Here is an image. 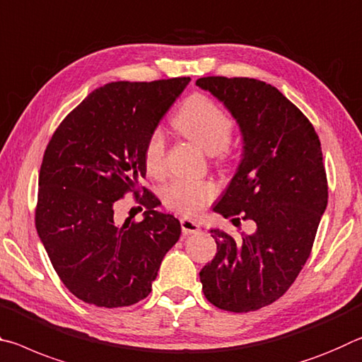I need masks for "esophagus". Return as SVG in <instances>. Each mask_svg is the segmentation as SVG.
<instances>
[{
    "mask_svg": "<svg viewBox=\"0 0 362 362\" xmlns=\"http://www.w3.org/2000/svg\"><path fill=\"white\" fill-rule=\"evenodd\" d=\"M181 229H182V234H195V233H199V230H200V226L194 220H189V218H182Z\"/></svg>",
    "mask_w": 362,
    "mask_h": 362,
    "instance_id": "esophagus-1",
    "label": "esophagus"
}]
</instances>
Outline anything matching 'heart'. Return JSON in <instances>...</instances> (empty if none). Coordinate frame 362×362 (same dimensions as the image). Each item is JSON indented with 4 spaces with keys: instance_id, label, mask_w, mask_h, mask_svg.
<instances>
[{
    "instance_id": "heart-1",
    "label": "heart",
    "mask_w": 362,
    "mask_h": 362,
    "mask_svg": "<svg viewBox=\"0 0 362 362\" xmlns=\"http://www.w3.org/2000/svg\"><path fill=\"white\" fill-rule=\"evenodd\" d=\"M173 127L186 139L200 147L209 156H216L229 144L234 122L226 110L202 94L187 99L173 118ZM165 144L158 132L152 133L146 146V167L151 173H158L163 165ZM215 195L210 182L176 180L163 189V202L182 215H195Z\"/></svg>"
}]
</instances>
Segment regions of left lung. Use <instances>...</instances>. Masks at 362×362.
<instances>
[{
	"label": "left lung",
	"instance_id": "8db88e82",
	"mask_svg": "<svg viewBox=\"0 0 362 362\" xmlns=\"http://www.w3.org/2000/svg\"><path fill=\"white\" fill-rule=\"evenodd\" d=\"M197 86L228 109L242 134V158L213 211L252 220V234L211 229L216 255L200 271L205 298L248 313L281 298L310 257L327 206L321 142L310 120L268 83L205 76Z\"/></svg>",
	"mask_w": 362,
	"mask_h": 362
}]
</instances>
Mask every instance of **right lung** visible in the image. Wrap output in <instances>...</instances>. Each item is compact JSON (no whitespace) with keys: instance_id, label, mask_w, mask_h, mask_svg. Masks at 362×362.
Returning a JSON list of instances; mask_svg holds the SVG:
<instances>
[{"instance_id":"obj_1","label":"right lung","mask_w":362,"mask_h":362,"mask_svg":"<svg viewBox=\"0 0 362 362\" xmlns=\"http://www.w3.org/2000/svg\"><path fill=\"white\" fill-rule=\"evenodd\" d=\"M191 78L115 81L94 90L59 125L40 168L35 224L52 268L76 298L129 306L152 290L162 259L181 235L173 215L153 210L144 189L141 221L118 223L114 206L139 192L146 146Z\"/></svg>"}]
</instances>
